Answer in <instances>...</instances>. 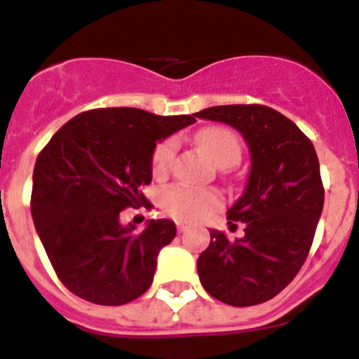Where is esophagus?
Instances as JSON below:
<instances>
[{
  "label": "esophagus",
  "instance_id": "esophagus-1",
  "mask_svg": "<svg viewBox=\"0 0 359 359\" xmlns=\"http://www.w3.org/2000/svg\"><path fill=\"white\" fill-rule=\"evenodd\" d=\"M177 229H179V232H186V230L189 229V223H188V221L179 219V221H177Z\"/></svg>",
  "mask_w": 359,
  "mask_h": 359
}]
</instances>
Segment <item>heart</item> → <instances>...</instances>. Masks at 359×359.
Listing matches in <instances>:
<instances>
[{"label": "heart", "instance_id": "1", "mask_svg": "<svg viewBox=\"0 0 359 359\" xmlns=\"http://www.w3.org/2000/svg\"><path fill=\"white\" fill-rule=\"evenodd\" d=\"M195 142L203 153L217 168H230L238 164L241 156V140L234 130L226 127H206L195 134ZM175 154L173 140L160 142L151 156L154 175H164L170 170ZM160 206L177 219L197 221L212 214L221 206V195L214 189L189 188V186H170L160 194Z\"/></svg>", "mask_w": 359, "mask_h": 359}]
</instances>
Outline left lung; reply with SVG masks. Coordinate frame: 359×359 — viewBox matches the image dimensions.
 Here are the masks:
<instances>
[{
	"mask_svg": "<svg viewBox=\"0 0 359 359\" xmlns=\"http://www.w3.org/2000/svg\"><path fill=\"white\" fill-rule=\"evenodd\" d=\"M230 125L249 145L245 189L226 212L245 234L229 240L210 230L197 273L210 295L230 306H255L278 295L310 252L325 189L313 144L291 119L264 104H225L194 114ZM236 226V225H234Z\"/></svg>",
	"mask_w": 359,
	"mask_h": 359,
	"instance_id": "1",
	"label": "left lung"
}]
</instances>
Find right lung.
I'll return each instance as SVG.
<instances>
[{
  "instance_id": "right-lung-1",
  "label": "right lung",
  "mask_w": 359,
  "mask_h": 359,
  "mask_svg": "<svg viewBox=\"0 0 359 359\" xmlns=\"http://www.w3.org/2000/svg\"><path fill=\"white\" fill-rule=\"evenodd\" d=\"M195 123V116L95 109L62 125L38 154L31 214L55 273L84 301L121 306L149 290L160 249L177 226L149 219L144 230L119 214L145 201L156 142Z\"/></svg>"
}]
</instances>
